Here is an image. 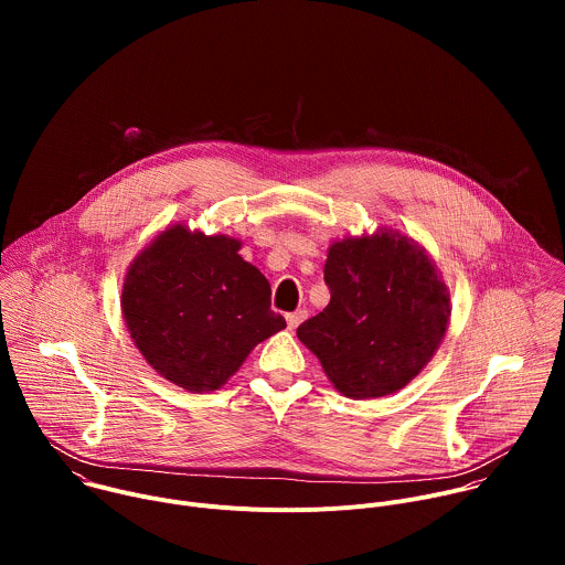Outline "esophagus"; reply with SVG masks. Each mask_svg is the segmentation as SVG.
Segmentation results:
<instances>
[{"label":"esophagus","instance_id":"esophagus-1","mask_svg":"<svg viewBox=\"0 0 565 565\" xmlns=\"http://www.w3.org/2000/svg\"><path fill=\"white\" fill-rule=\"evenodd\" d=\"M306 315H308V312H306V310H301V308H299V310H295V312H288V315H286L288 329H290V331H295V329L301 324V321L306 319Z\"/></svg>","mask_w":565,"mask_h":565}]
</instances>
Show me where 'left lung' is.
I'll use <instances>...</instances> for the list:
<instances>
[{
    "label": "left lung",
    "mask_w": 565,
    "mask_h": 565,
    "mask_svg": "<svg viewBox=\"0 0 565 565\" xmlns=\"http://www.w3.org/2000/svg\"><path fill=\"white\" fill-rule=\"evenodd\" d=\"M324 279L331 301L297 329L299 342L347 397L405 388L451 319V292L431 255L414 236L380 225L331 241Z\"/></svg>",
    "instance_id": "1"
}]
</instances>
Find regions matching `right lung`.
<instances>
[{
  "label": "right lung",
  "mask_w": 565,
  "mask_h": 565,
  "mask_svg": "<svg viewBox=\"0 0 565 565\" xmlns=\"http://www.w3.org/2000/svg\"><path fill=\"white\" fill-rule=\"evenodd\" d=\"M241 238L185 223L160 230L134 257L120 290L125 327L145 362L192 391L221 388L250 351L286 329L270 284L238 255Z\"/></svg>",
  "instance_id": "1"
}]
</instances>
